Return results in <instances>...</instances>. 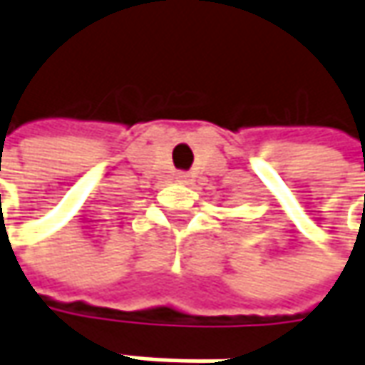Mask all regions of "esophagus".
<instances>
[{"label": "esophagus", "mask_w": 365, "mask_h": 365, "mask_svg": "<svg viewBox=\"0 0 365 365\" xmlns=\"http://www.w3.org/2000/svg\"><path fill=\"white\" fill-rule=\"evenodd\" d=\"M178 182L187 183V175H185V173H180V175H178Z\"/></svg>", "instance_id": "1"}]
</instances>
